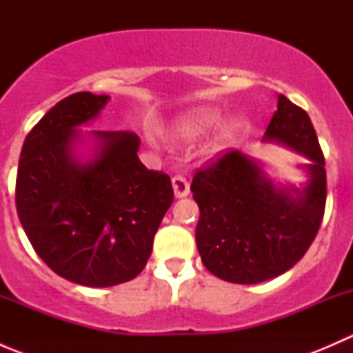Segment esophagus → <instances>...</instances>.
<instances>
[{"label":"esophagus","mask_w":353,"mask_h":353,"mask_svg":"<svg viewBox=\"0 0 353 353\" xmlns=\"http://www.w3.org/2000/svg\"><path fill=\"white\" fill-rule=\"evenodd\" d=\"M172 190L176 198H186L190 194V183L186 177L183 176H174L172 177Z\"/></svg>","instance_id":"obj_1"}]
</instances>
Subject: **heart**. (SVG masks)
<instances>
[{
    "mask_svg": "<svg viewBox=\"0 0 353 353\" xmlns=\"http://www.w3.org/2000/svg\"><path fill=\"white\" fill-rule=\"evenodd\" d=\"M220 117H222V112L213 105H199V108L188 109L170 121L165 130V137L174 145H190L198 138L205 137L210 130H213L219 124ZM237 133H239V123L236 119L220 124L212 140L206 143L205 154L215 155L222 152L236 140Z\"/></svg>",
    "mask_w": 353,
    "mask_h": 353,
    "instance_id": "obj_1",
    "label": "heart"
}]
</instances>
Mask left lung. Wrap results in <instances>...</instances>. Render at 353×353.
I'll return each mask as SVG.
<instances>
[{
	"label": "left lung",
	"mask_w": 353,
	"mask_h": 353,
	"mask_svg": "<svg viewBox=\"0 0 353 353\" xmlns=\"http://www.w3.org/2000/svg\"><path fill=\"white\" fill-rule=\"evenodd\" d=\"M261 141L309 160L299 186L276 183L265 165L232 150L193 177L199 206L196 245L210 273L252 285L290 270L314 241L326 203L325 157L307 112L279 95Z\"/></svg>",
	"instance_id": "obj_1"
}]
</instances>
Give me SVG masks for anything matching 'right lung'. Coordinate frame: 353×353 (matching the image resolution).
<instances>
[{
  "instance_id": "obj_1",
  "label": "right lung",
  "mask_w": 353,
  "mask_h": 353,
  "mask_svg": "<svg viewBox=\"0 0 353 353\" xmlns=\"http://www.w3.org/2000/svg\"><path fill=\"white\" fill-rule=\"evenodd\" d=\"M109 95L63 99L27 134L17 174V212L35 252L54 273L85 287L140 275L172 205L167 174L138 159L131 131H81Z\"/></svg>"
}]
</instances>
